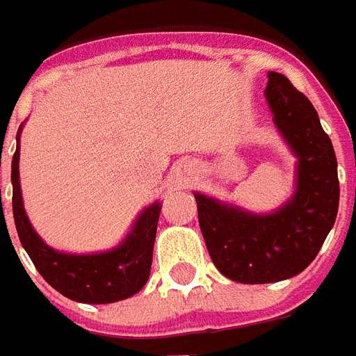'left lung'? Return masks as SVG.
<instances>
[{
    "label": "left lung",
    "instance_id": "obj_1",
    "mask_svg": "<svg viewBox=\"0 0 356 356\" xmlns=\"http://www.w3.org/2000/svg\"><path fill=\"white\" fill-rule=\"evenodd\" d=\"M273 122L296 156L293 194L268 213L194 193L209 257L219 273L242 284L286 280L305 270L336 223L337 160L316 110L290 80L268 72Z\"/></svg>",
    "mask_w": 356,
    "mask_h": 356
}]
</instances>
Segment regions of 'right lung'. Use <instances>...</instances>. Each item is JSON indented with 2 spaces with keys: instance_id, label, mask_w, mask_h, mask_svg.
<instances>
[{
  "instance_id": "1",
  "label": "right lung",
  "mask_w": 356,
  "mask_h": 356,
  "mask_svg": "<svg viewBox=\"0 0 356 356\" xmlns=\"http://www.w3.org/2000/svg\"><path fill=\"white\" fill-rule=\"evenodd\" d=\"M20 133L22 125L17 131V150L11 162L13 217L20 244L30 255L38 273L65 298L80 303H114L143 290L150 276L152 248L162 204L156 200L143 209L124 240L106 252L68 254L47 246L34 231L22 202L19 177Z\"/></svg>"
}]
</instances>
